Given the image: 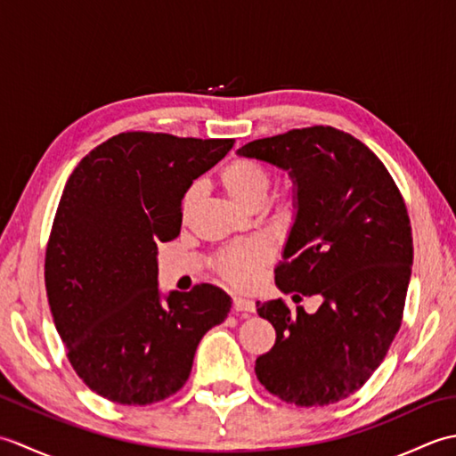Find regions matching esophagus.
Returning <instances> with one entry per match:
<instances>
[{
	"instance_id": "esophagus-1",
	"label": "esophagus",
	"mask_w": 456,
	"mask_h": 456,
	"mask_svg": "<svg viewBox=\"0 0 456 456\" xmlns=\"http://www.w3.org/2000/svg\"><path fill=\"white\" fill-rule=\"evenodd\" d=\"M233 312L243 314V315L255 314V302L247 297H233Z\"/></svg>"
}]
</instances>
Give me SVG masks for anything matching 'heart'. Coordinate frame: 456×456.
Wrapping results in <instances>:
<instances>
[{"label":"heart","instance_id":"b5f03b06","mask_svg":"<svg viewBox=\"0 0 456 456\" xmlns=\"http://www.w3.org/2000/svg\"><path fill=\"white\" fill-rule=\"evenodd\" d=\"M219 180L229 196L239 201L240 206L258 208L273 186V170L256 159L237 157L221 168ZM196 200L198 186H191L182 200L183 217H188ZM294 208L296 198L292 191L278 193L274 198V213L278 217L292 216ZM270 258H273V250L263 240H245V243L221 250L213 260V266H216L219 278L225 280L227 284L235 288H250L258 280L260 270L270 263Z\"/></svg>","mask_w":456,"mask_h":456}]
</instances>
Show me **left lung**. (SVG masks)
Instances as JSON below:
<instances>
[{"label": "left lung", "instance_id": "1", "mask_svg": "<svg viewBox=\"0 0 456 456\" xmlns=\"http://www.w3.org/2000/svg\"><path fill=\"white\" fill-rule=\"evenodd\" d=\"M239 154L292 174L297 216L274 278L294 299H323L315 314L282 299L256 304L276 331L256 378L299 408L341 402L362 388L400 331L413 263L408 208L382 160L329 125L258 139Z\"/></svg>", "mask_w": 456, "mask_h": 456}]
</instances>
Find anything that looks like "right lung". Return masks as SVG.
<instances>
[{"label":"right lung","mask_w":456,"mask_h":456,"mask_svg":"<svg viewBox=\"0 0 456 456\" xmlns=\"http://www.w3.org/2000/svg\"><path fill=\"white\" fill-rule=\"evenodd\" d=\"M235 139L127 131L98 144L68 178L45 255L56 331L102 398L149 405L176 394L196 348L231 299L211 284L160 302L157 245L176 239L182 198Z\"/></svg>","instance_id":"add662e5"}]
</instances>
